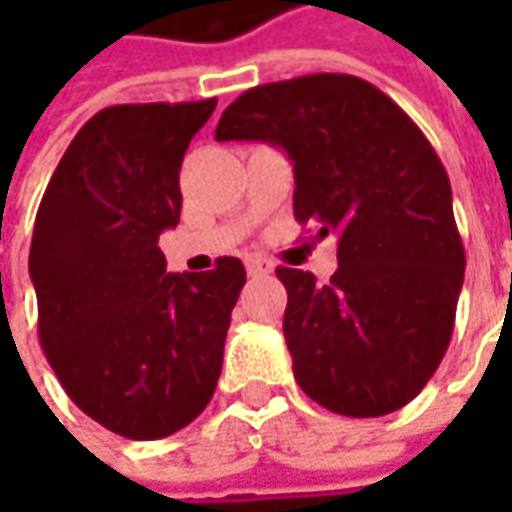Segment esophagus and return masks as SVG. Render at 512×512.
<instances>
[{
  "instance_id": "1",
  "label": "esophagus",
  "mask_w": 512,
  "mask_h": 512,
  "mask_svg": "<svg viewBox=\"0 0 512 512\" xmlns=\"http://www.w3.org/2000/svg\"><path fill=\"white\" fill-rule=\"evenodd\" d=\"M245 265L250 276H267V273L273 270V265H270L267 259H259V256H250Z\"/></svg>"
}]
</instances>
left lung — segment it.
<instances>
[{
    "mask_svg": "<svg viewBox=\"0 0 512 512\" xmlns=\"http://www.w3.org/2000/svg\"><path fill=\"white\" fill-rule=\"evenodd\" d=\"M216 139L287 150L296 222L339 242L327 285L276 267L299 387L350 419L413 402L447 353L464 282L450 179L427 136L376 85L310 73L245 90Z\"/></svg>",
    "mask_w": 512,
    "mask_h": 512,
    "instance_id": "1",
    "label": "left lung"
}]
</instances>
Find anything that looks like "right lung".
<instances>
[{
  "instance_id": "obj_1",
  "label": "right lung",
  "mask_w": 512,
  "mask_h": 512,
  "mask_svg": "<svg viewBox=\"0 0 512 512\" xmlns=\"http://www.w3.org/2000/svg\"><path fill=\"white\" fill-rule=\"evenodd\" d=\"M216 99L113 105L82 125L33 225L39 342L93 422L150 442L210 402L245 265L168 273L159 233L179 225V168Z\"/></svg>"
}]
</instances>
